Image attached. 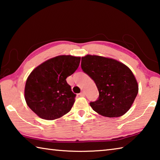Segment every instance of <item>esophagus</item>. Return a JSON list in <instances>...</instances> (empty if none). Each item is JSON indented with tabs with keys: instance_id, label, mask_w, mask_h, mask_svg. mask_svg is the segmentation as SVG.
<instances>
[{
	"instance_id": "obj_1",
	"label": "esophagus",
	"mask_w": 160,
	"mask_h": 160,
	"mask_svg": "<svg viewBox=\"0 0 160 160\" xmlns=\"http://www.w3.org/2000/svg\"><path fill=\"white\" fill-rule=\"evenodd\" d=\"M80 97H85V91H82V92H81L80 93Z\"/></svg>"
}]
</instances>
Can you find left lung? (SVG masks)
I'll return each mask as SVG.
<instances>
[{
    "label": "left lung",
    "instance_id": "left-lung-1",
    "mask_svg": "<svg viewBox=\"0 0 160 160\" xmlns=\"http://www.w3.org/2000/svg\"><path fill=\"white\" fill-rule=\"evenodd\" d=\"M81 67L99 90L92 109L105 117H119L131 109L138 92V84L131 70L116 59L88 54L82 57Z\"/></svg>",
    "mask_w": 160,
    "mask_h": 160
}]
</instances>
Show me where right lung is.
I'll use <instances>...</instances> for the list:
<instances>
[{"instance_id":"right-lung-1","label":"right lung","mask_w":160,"mask_h":160,"mask_svg":"<svg viewBox=\"0 0 160 160\" xmlns=\"http://www.w3.org/2000/svg\"><path fill=\"white\" fill-rule=\"evenodd\" d=\"M80 56L61 55L35 68L27 79L25 99L28 107L41 118L54 120L68 113L75 96L66 78L78 69Z\"/></svg>"}]
</instances>
